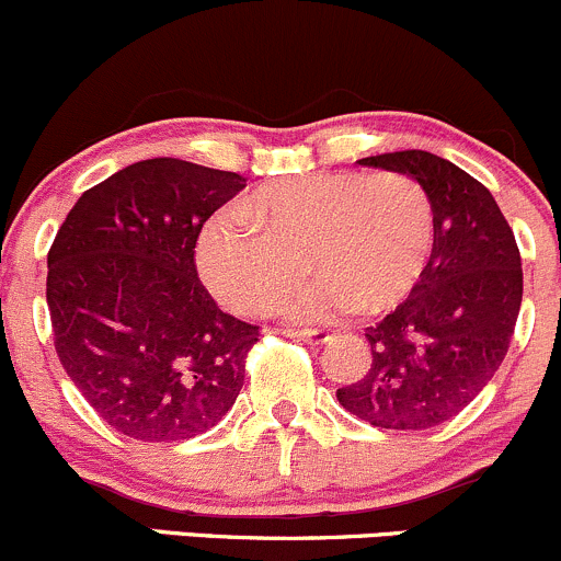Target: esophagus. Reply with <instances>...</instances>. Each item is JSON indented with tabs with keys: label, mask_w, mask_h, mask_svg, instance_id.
Instances as JSON below:
<instances>
[{
	"label": "esophagus",
	"mask_w": 561,
	"mask_h": 561,
	"mask_svg": "<svg viewBox=\"0 0 561 561\" xmlns=\"http://www.w3.org/2000/svg\"><path fill=\"white\" fill-rule=\"evenodd\" d=\"M282 333L293 341H304V344H325V341H330V335L322 333V330H282Z\"/></svg>",
	"instance_id": "1"
}]
</instances>
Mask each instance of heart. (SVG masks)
<instances>
[{
    "label": "heart",
    "mask_w": 561,
    "mask_h": 561,
    "mask_svg": "<svg viewBox=\"0 0 561 561\" xmlns=\"http://www.w3.org/2000/svg\"><path fill=\"white\" fill-rule=\"evenodd\" d=\"M435 206L405 172L282 176L204 222L196 265L239 314H268L309 268L322 282L290 304L298 322L385 314L414 293L435 252Z\"/></svg>",
    "instance_id": "1"
}]
</instances>
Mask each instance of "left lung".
Wrapping results in <instances>:
<instances>
[{
    "mask_svg": "<svg viewBox=\"0 0 561 561\" xmlns=\"http://www.w3.org/2000/svg\"><path fill=\"white\" fill-rule=\"evenodd\" d=\"M363 167L405 172L435 206V252L409 298L365 328L370 368L335 392L381 430H427L457 416L508 355L522 309V255L492 193L446 158L381 152Z\"/></svg>",
    "mask_w": 561,
    "mask_h": 561,
    "instance_id": "obj_1",
    "label": "left lung"
}]
</instances>
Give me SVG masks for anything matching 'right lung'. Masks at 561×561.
Instances as JSON below:
<instances>
[{
    "label": "right lung",
    "instance_id": "add662e5",
    "mask_svg": "<svg viewBox=\"0 0 561 561\" xmlns=\"http://www.w3.org/2000/svg\"><path fill=\"white\" fill-rule=\"evenodd\" d=\"M247 180L147 158L78 198L47 252L64 370L104 422L147 444L215 427L261 330L220 311L196 271L198 231Z\"/></svg>",
    "mask_w": 561,
    "mask_h": 561
}]
</instances>
